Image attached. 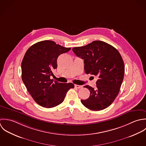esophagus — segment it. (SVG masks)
I'll return each instance as SVG.
<instances>
[{
	"instance_id": "esophagus-1",
	"label": "esophagus",
	"mask_w": 146,
	"mask_h": 146,
	"mask_svg": "<svg viewBox=\"0 0 146 146\" xmlns=\"http://www.w3.org/2000/svg\"><path fill=\"white\" fill-rule=\"evenodd\" d=\"M74 86H75V88H82V86H80V85H75Z\"/></svg>"
}]
</instances>
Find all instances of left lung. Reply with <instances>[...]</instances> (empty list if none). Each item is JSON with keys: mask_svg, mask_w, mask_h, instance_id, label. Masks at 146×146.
<instances>
[{"mask_svg": "<svg viewBox=\"0 0 146 146\" xmlns=\"http://www.w3.org/2000/svg\"><path fill=\"white\" fill-rule=\"evenodd\" d=\"M72 50L84 60L85 73L98 77L96 88L84 86L90 90V95L81 103L92 111L108 107L118 95L123 79L125 66L120 54L114 47L100 40Z\"/></svg>", "mask_w": 146, "mask_h": 146, "instance_id": "1", "label": "left lung"}]
</instances>
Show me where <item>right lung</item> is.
I'll use <instances>...</instances> for the list:
<instances>
[{
    "label": "right lung",
    "mask_w": 146,
    "mask_h": 146,
    "mask_svg": "<svg viewBox=\"0 0 146 146\" xmlns=\"http://www.w3.org/2000/svg\"><path fill=\"white\" fill-rule=\"evenodd\" d=\"M52 40H43L32 45L21 63L22 80L30 95L39 106L50 108L61 104L68 91L74 88L51 79L57 68L59 55L70 50Z\"/></svg>",
    "instance_id": "1"
}]
</instances>
